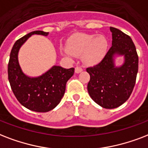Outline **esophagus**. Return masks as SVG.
Wrapping results in <instances>:
<instances>
[{
	"label": "esophagus",
	"instance_id": "34e87169",
	"mask_svg": "<svg viewBox=\"0 0 148 148\" xmlns=\"http://www.w3.org/2000/svg\"><path fill=\"white\" fill-rule=\"evenodd\" d=\"M82 71V67H80V66H76L75 68V72L76 73H81Z\"/></svg>",
	"mask_w": 148,
	"mask_h": 148
}]
</instances>
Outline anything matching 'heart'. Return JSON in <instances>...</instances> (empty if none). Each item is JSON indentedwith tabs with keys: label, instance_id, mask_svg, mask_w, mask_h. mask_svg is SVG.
Instances as JSON below:
<instances>
[{
	"label": "heart",
	"instance_id": "b5f03b06",
	"mask_svg": "<svg viewBox=\"0 0 148 148\" xmlns=\"http://www.w3.org/2000/svg\"><path fill=\"white\" fill-rule=\"evenodd\" d=\"M108 40L104 35L79 33L69 40L67 51L73 56L82 55L85 63L94 65L101 61L108 49Z\"/></svg>",
	"mask_w": 148,
	"mask_h": 148
}]
</instances>
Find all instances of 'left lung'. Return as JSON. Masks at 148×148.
Listing matches in <instances>:
<instances>
[{"label":"left lung","mask_w":148,"mask_h":148,"mask_svg":"<svg viewBox=\"0 0 148 148\" xmlns=\"http://www.w3.org/2000/svg\"><path fill=\"white\" fill-rule=\"evenodd\" d=\"M112 46L99 64L86 69L90 75L87 90L90 97L106 109L116 108L132 93L138 72V56L131 38L117 28L110 27ZM123 54L125 62L115 67L112 57Z\"/></svg>","instance_id":"8db88e82"}]
</instances>
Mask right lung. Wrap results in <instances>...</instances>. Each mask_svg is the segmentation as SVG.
<instances>
[{"mask_svg":"<svg viewBox=\"0 0 148 148\" xmlns=\"http://www.w3.org/2000/svg\"><path fill=\"white\" fill-rule=\"evenodd\" d=\"M46 36L49 33L35 31L16 41L10 54L8 74L14 94L22 106L39 113L51 110L58 105L66 91V82L74 74V68L54 66L41 76L30 78L21 69L18 60L19 49L32 35Z\"/></svg>","mask_w":148,"mask_h":148,"instance_id":"obj_1","label":"right lung"}]
</instances>
